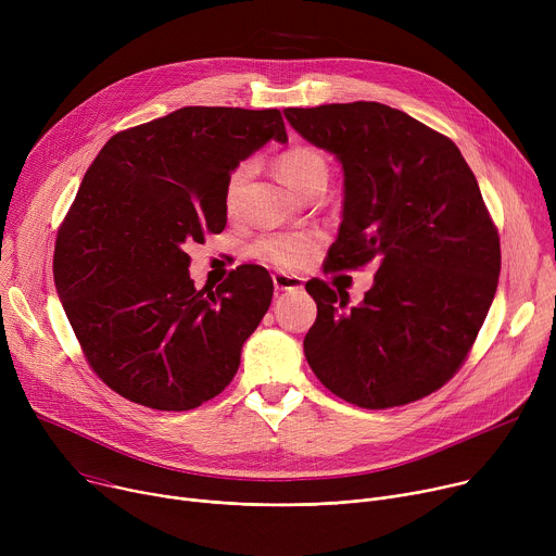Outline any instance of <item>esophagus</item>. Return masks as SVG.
<instances>
[{
	"mask_svg": "<svg viewBox=\"0 0 556 556\" xmlns=\"http://www.w3.org/2000/svg\"><path fill=\"white\" fill-rule=\"evenodd\" d=\"M273 283L277 290H301L304 288V279L296 275H286V273L273 275Z\"/></svg>",
	"mask_w": 556,
	"mask_h": 556,
	"instance_id": "esophagus-1",
	"label": "esophagus"
}]
</instances>
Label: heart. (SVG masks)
I'll return each instance as SVG.
<instances>
[{
  "mask_svg": "<svg viewBox=\"0 0 556 556\" xmlns=\"http://www.w3.org/2000/svg\"><path fill=\"white\" fill-rule=\"evenodd\" d=\"M250 173H252V166L241 164L228 175L226 188H224V206L228 215H237ZM277 173L292 190L304 194L315 181L328 179V164L317 150L296 146L286 150L283 155H279ZM317 248H319L317 232H275V235L262 237L255 243V248H252V252H255V257L277 268L294 270L304 266L315 255Z\"/></svg>",
  "mask_w": 556,
  "mask_h": 556,
  "instance_id": "heart-1",
  "label": "heart"
}]
</instances>
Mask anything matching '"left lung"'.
I'll return each instance as SVG.
<instances>
[{"mask_svg": "<svg viewBox=\"0 0 556 556\" xmlns=\"http://www.w3.org/2000/svg\"><path fill=\"white\" fill-rule=\"evenodd\" d=\"M283 115L343 170L328 270L377 264L357 306L339 288L306 283L317 301L308 366L330 392L370 410L439 390L475 343L501 270L498 235L462 150L379 102Z\"/></svg>", "mask_w": 556, "mask_h": 556, "instance_id": "8db88e82", "label": "left lung"}]
</instances>
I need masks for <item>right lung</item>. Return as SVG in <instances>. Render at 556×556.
I'll use <instances>...</instances> for the list:
<instances>
[{"label": "right lung", "instance_id": "1", "mask_svg": "<svg viewBox=\"0 0 556 556\" xmlns=\"http://www.w3.org/2000/svg\"><path fill=\"white\" fill-rule=\"evenodd\" d=\"M281 113L186 106L99 150L55 243V288L92 370L153 410H192L237 375L273 299L262 266L197 290L186 243L226 228L224 188Z\"/></svg>", "mask_w": 556, "mask_h": 556}]
</instances>
